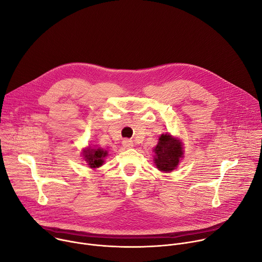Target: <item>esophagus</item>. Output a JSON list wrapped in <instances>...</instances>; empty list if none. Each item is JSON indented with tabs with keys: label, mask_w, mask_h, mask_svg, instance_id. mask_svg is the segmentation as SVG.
<instances>
[{
	"label": "esophagus",
	"mask_w": 262,
	"mask_h": 262,
	"mask_svg": "<svg viewBox=\"0 0 262 262\" xmlns=\"http://www.w3.org/2000/svg\"><path fill=\"white\" fill-rule=\"evenodd\" d=\"M122 144H123V146H124L125 148H132V147L134 146L133 141L129 140V139H124L123 142H122Z\"/></svg>",
	"instance_id": "34e87169"
}]
</instances>
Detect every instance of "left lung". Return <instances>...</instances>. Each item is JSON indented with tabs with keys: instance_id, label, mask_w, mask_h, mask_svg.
<instances>
[{
	"instance_id": "1",
	"label": "left lung",
	"mask_w": 262,
	"mask_h": 262,
	"mask_svg": "<svg viewBox=\"0 0 262 262\" xmlns=\"http://www.w3.org/2000/svg\"><path fill=\"white\" fill-rule=\"evenodd\" d=\"M155 164L157 168L163 172H170L178 167L182 158H184L183 143L170 134L161 135L157 146L155 147Z\"/></svg>"
}]
</instances>
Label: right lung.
<instances>
[{
    "label": "right lung",
    "instance_id": "obj_1",
    "mask_svg": "<svg viewBox=\"0 0 262 262\" xmlns=\"http://www.w3.org/2000/svg\"><path fill=\"white\" fill-rule=\"evenodd\" d=\"M82 156L84 161H86L89 167L91 168H98L102 166L104 162V158L107 156V151L101 148H91L88 147L83 149Z\"/></svg>",
    "mask_w": 262,
    "mask_h": 262
}]
</instances>
